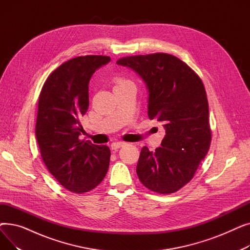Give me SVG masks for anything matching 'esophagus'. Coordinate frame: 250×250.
Segmentation results:
<instances>
[{"instance_id": "obj_1", "label": "esophagus", "mask_w": 250, "mask_h": 250, "mask_svg": "<svg viewBox=\"0 0 250 250\" xmlns=\"http://www.w3.org/2000/svg\"><path fill=\"white\" fill-rule=\"evenodd\" d=\"M125 145V142H113L111 144V149L112 150H117V149H120L121 147H124Z\"/></svg>"}]
</instances>
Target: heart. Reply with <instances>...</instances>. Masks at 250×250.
<instances>
[{"label":"heart","instance_id":"obj_1","mask_svg":"<svg viewBox=\"0 0 250 250\" xmlns=\"http://www.w3.org/2000/svg\"><path fill=\"white\" fill-rule=\"evenodd\" d=\"M124 82H125V80H122V79H117L116 80V84L117 85H120V84H122V83H124Z\"/></svg>","mask_w":250,"mask_h":250}]
</instances>
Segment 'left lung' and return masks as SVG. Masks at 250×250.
Masks as SVG:
<instances>
[{"instance_id":"8db88e82","label":"left lung","mask_w":250,"mask_h":250,"mask_svg":"<svg viewBox=\"0 0 250 250\" xmlns=\"http://www.w3.org/2000/svg\"><path fill=\"white\" fill-rule=\"evenodd\" d=\"M148 90V116L163 124L165 137L155 152L145 146L137 165L140 181L152 191L168 194L193 177L211 145L208 104L201 78L178 58L163 54L120 59Z\"/></svg>"}]
</instances>
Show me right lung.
Segmentation results:
<instances>
[{
    "label": "right lung",
    "instance_id": "1",
    "mask_svg": "<svg viewBox=\"0 0 250 250\" xmlns=\"http://www.w3.org/2000/svg\"><path fill=\"white\" fill-rule=\"evenodd\" d=\"M110 62L106 56L74 58L52 72L38 100L35 135L42 160L61 185L76 193L95 188L107 173V146L81 141L80 118L89 106V82Z\"/></svg>",
    "mask_w": 250,
    "mask_h": 250
}]
</instances>
